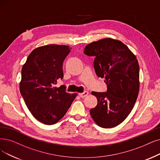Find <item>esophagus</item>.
Instances as JSON below:
<instances>
[{
  "label": "esophagus",
  "instance_id": "34e87169",
  "mask_svg": "<svg viewBox=\"0 0 160 160\" xmlns=\"http://www.w3.org/2000/svg\"><path fill=\"white\" fill-rule=\"evenodd\" d=\"M88 94V92H87V91H84L83 92H82V93H79V96L80 97H81V98H84V97H87V96Z\"/></svg>",
  "mask_w": 160,
  "mask_h": 160
}]
</instances>
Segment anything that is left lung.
<instances>
[{"mask_svg":"<svg viewBox=\"0 0 160 160\" xmlns=\"http://www.w3.org/2000/svg\"><path fill=\"white\" fill-rule=\"evenodd\" d=\"M84 54L94 57L95 73L104 78L108 88L106 92H91L98 103L91 116L102 128L116 127L129 116L138 97V60L125 44L110 38L87 44Z\"/></svg>","mask_w":160,"mask_h":160,"instance_id":"1","label":"left lung"}]
</instances>
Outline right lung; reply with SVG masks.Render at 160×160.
<instances>
[{
	"instance_id": "right-lung-1",
	"label": "right lung",
	"mask_w": 160,
	"mask_h": 160,
	"mask_svg": "<svg viewBox=\"0 0 160 160\" xmlns=\"http://www.w3.org/2000/svg\"><path fill=\"white\" fill-rule=\"evenodd\" d=\"M71 48L48 44L34 49L22 69L20 91L29 110L40 122L53 125L71 106L75 95L68 93L66 86L54 87L63 78V62Z\"/></svg>"
}]
</instances>
